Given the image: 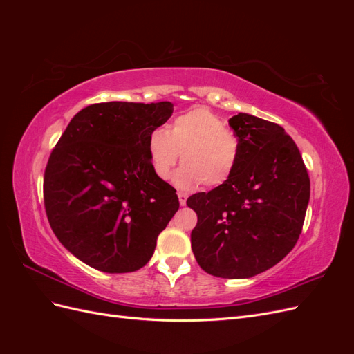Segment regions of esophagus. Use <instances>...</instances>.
Returning a JSON list of instances; mask_svg holds the SVG:
<instances>
[{
  "label": "esophagus",
  "instance_id": "obj_1",
  "mask_svg": "<svg viewBox=\"0 0 354 354\" xmlns=\"http://www.w3.org/2000/svg\"><path fill=\"white\" fill-rule=\"evenodd\" d=\"M177 196H178V201H180V205H186V201H187V194H185V192H178Z\"/></svg>",
  "mask_w": 354,
  "mask_h": 354
}]
</instances>
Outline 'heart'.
<instances>
[{
    "label": "heart",
    "instance_id": "b5f03b06",
    "mask_svg": "<svg viewBox=\"0 0 354 354\" xmlns=\"http://www.w3.org/2000/svg\"><path fill=\"white\" fill-rule=\"evenodd\" d=\"M180 153L185 164L174 174L177 187H218L236 171L239 140L218 115L195 108L178 115L168 131L155 128L147 137V155L158 178H169Z\"/></svg>",
    "mask_w": 354,
    "mask_h": 354
}]
</instances>
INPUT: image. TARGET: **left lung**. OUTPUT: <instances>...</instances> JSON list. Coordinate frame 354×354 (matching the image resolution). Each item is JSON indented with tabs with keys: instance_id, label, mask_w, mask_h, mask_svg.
Segmentation results:
<instances>
[{
	"instance_id": "1",
	"label": "left lung",
	"mask_w": 354,
	"mask_h": 354,
	"mask_svg": "<svg viewBox=\"0 0 354 354\" xmlns=\"http://www.w3.org/2000/svg\"><path fill=\"white\" fill-rule=\"evenodd\" d=\"M239 160L226 183L192 195L198 216L192 251L202 270L245 279L266 272L294 248L310 199V178L281 125L248 113L229 120Z\"/></svg>"
}]
</instances>
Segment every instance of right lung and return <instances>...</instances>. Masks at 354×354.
<instances>
[{"label": "right lung", "instance_id": "right-lung-1", "mask_svg": "<svg viewBox=\"0 0 354 354\" xmlns=\"http://www.w3.org/2000/svg\"><path fill=\"white\" fill-rule=\"evenodd\" d=\"M173 111L171 102L90 104L53 149L44 173L48 223L93 269H140L177 212L176 189L155 176L147 155L149 134Z\"/></svg>", "mask_w": 354, "mask_h": 354}]
</instances>
